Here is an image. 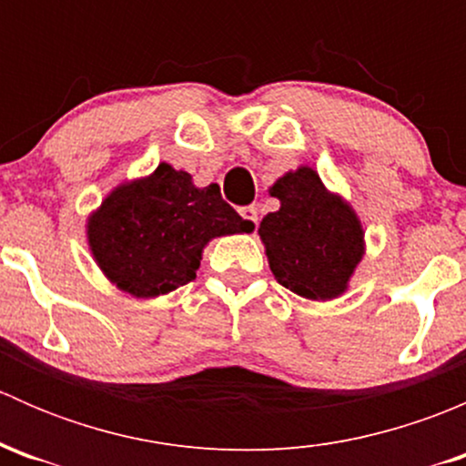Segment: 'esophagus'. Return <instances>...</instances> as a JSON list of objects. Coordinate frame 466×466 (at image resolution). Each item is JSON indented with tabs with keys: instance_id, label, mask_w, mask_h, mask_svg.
<instances>
[{
	"instance_id": "1",
	"label": "esophagus",
	"mask_w": 466,
	"mask_h": 466,
	"mask_svg": "<svg viewBox=\"0 0 466 466\" xmlns=\"http://www.w3.org/2000/svg\"><path fill=\"white\" fill-rule=\"evenodd\" d=\"M238 214L243 216V220H248L250 225H255V228H257V223H259V216H257V207L255 205L241 207V209H238Z\"/></svg>"
}]
</instances>
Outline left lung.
I'll list each match as a JSON object with an SVG mask.
<instances>
[{"label":"left lung","instance_id":"1","mask_svg":"<svg viewBox=\"0 0 466 466\" xmlns=\"http://www.w3.org/2000/svg\"><path fill=\"white\" fill-rule=\"evenodd\" d=\"M279 198L259 225L275 279L307 299H331L345 293L363 257V229L350 205L331 196L313 168L286 173L272 185Z\"/></svg>","mask_w":466,"mask_h":466}]
</instances>
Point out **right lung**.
Listing matches in <instances>:
<instances>
[{
  "label": "right lung",
  "instance_id": "obj_1",
  "mask_svg": "<svg viewBox=\"0 0 466 466\" xmlns=\"http://www.w3.org/2000/svg\"><path fill=\"white\" fill-rule=\"evenodd\" d=\"M87 228L101 270L135 298H155L196 279L209 238L255 225L225 203L218 185L198 189L189 173L159 164L112 191Z\"/></svg>",
  "mask_w": 466,
  "mask_h": 466
}]
</instances>
